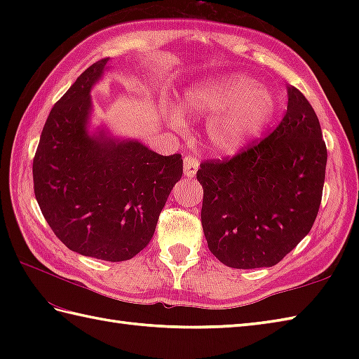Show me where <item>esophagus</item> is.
<instances>
[{"instance_id": "1", "label": "esophagus", "mask_w": 359, "mask_h": 359, "mask_svg": "<svg viewBox=\"0 0 359 359\" xmlns=\"http://www.w3.org/2000/svg\"><path fill=\"white\" fill-rule=\"evenodd\" d=\"M197 170H199V160H197L196 156H191V154H187L184 157V172L187 177H194Z\"/></svg>"}]
</instances>
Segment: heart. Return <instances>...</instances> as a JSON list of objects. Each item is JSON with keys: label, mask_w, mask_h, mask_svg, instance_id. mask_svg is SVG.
Instances as JSON below:
<instances>
[{"label": "heart", "mask_w": 359, "mask_h": 359, "mask_svg": "<svg viewBox=\"0 0 359 359\" xmlns=\"http://www.w3.org/2000/svg\"><path fill=\"white\" fill-rule=\"evenodd\" d=\"M191 116L212 117L207 133L212 148L230 154L241 149L271 123L276 97L264 85H255L247 75L236 74L212 79L196 86L184 100ZM180 123L179 117H172Z\"/></svg>", "instance_id": "obj_1"}]
</instances>
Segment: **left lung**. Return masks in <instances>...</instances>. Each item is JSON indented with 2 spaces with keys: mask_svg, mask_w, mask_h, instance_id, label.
<instances>
[{
  "mask_svg": "<svg viewBox=\"0 0 359 359\" xmlns=\"http://www.w3.org/2000/svg\"><path fill=\"white\" fill-rule=\"evenodd\" d=\"M325 163L316 114L290 86L285 116L269 135L233 157L201 163V219L211 253L242 270L280 262L315 224Z\"/></svg>",
  "mask_w": 359,
  "mask_h": 359,
  "instance_id": "8db88e82",
  "label": "left lung"
}]
</instances>
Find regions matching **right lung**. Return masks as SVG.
<instances>
[{
    "mask_svg": "<svg viewBox=\"0 0 359 359\" xmlns=\"http://www.w3.org/2000/svg\"><path fill=\"white\" fill-rule=\"evenodd\" d=\"M108 62L90 65L53 104L32 174L36 202L57 238L75 253L120 262L149 243L184 160L86 134L89 90Z\"/></svg>",
    "mask_w": 359,
    "mask_h": 359,
    "instance_id": "obj_1",
    "label": "right lung"
}]
</instances>
